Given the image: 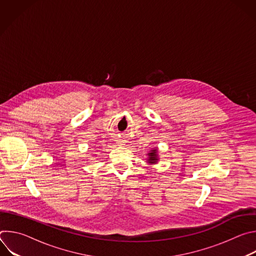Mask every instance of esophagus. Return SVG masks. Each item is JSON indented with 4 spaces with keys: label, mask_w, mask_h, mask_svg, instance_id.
<instances>
[{
    "label": "esophagus",
    "mask_w": 256,
    "mask_h": 256,
    "mask_svg": "<svg viewBox=\"0 0 256 256\" xmlns=\"http://www.w3.org/2000/svg\"><path fill=\"white\" fill-rule=\"evenodd\" d=\"M126 140H120V144H126Z\"/></svg>",
    "instance_id": "34e87169"
}]
</instances>
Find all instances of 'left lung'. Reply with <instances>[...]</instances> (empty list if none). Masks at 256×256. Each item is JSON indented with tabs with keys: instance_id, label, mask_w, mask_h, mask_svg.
Returning a JSON list of instances; mask_svg holds the SVG:
<instances>
[{
	"instance_id": "1",
	"label": "left lung",
	"mask_w": 256,
	"mask_h": 256,
	"mask_svg": "<svg viewBox=\"0 0 256 256\" xmlns=\"http://www.w3.org/2000/svg\"><path fill=\"white\" fill-rule=\"evenodd\" d=\"M148 163L150 164H156L158 161V154H157V149H153L148 153Z\"/></svg>"
}]
</instances>
